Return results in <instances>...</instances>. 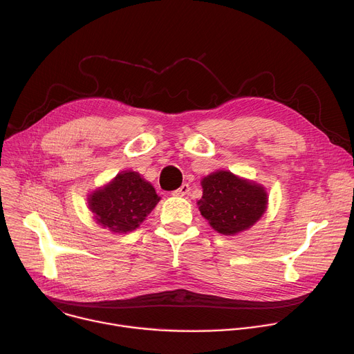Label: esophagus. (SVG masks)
Segmentation results:
<instances>
[{"label":"esophagus","instance_id":"34e87169","mask_svg":"<svg viewBox=\"0 0 354 354\" xmlns=\"http://www.w3.org/2000/svg\"><path fill=\"white\" fill-rule=\"evenodd\" d=\"M189 190H190L189 185H187V183H183V185H182L179 189L174 190V192H172V194H174V196H179V197H182V196L187 194V193H189Z\"/></svg>","mask_w":354,"mask_h":354}]
</instances>
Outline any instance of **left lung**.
<instances>
[{
  "mask_svg": "<svg viewBox=\"0 0 354 354\" xmlns=\"http://www.w3.org/2000/svg\"><path fill=\"white\" fill-rule=\"evenodd\" d=\"M203 196L197 201L200 214L223 235H236L257 224L268 209L263 185L230 171H216L201 179Z\"/></svg>",
  "mask_w": 354,
  "mask_h": 354,
  "instance_id": "8db88e82",
  "label": "left lung"
}]
</instances>
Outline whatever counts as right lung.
Listing matches in <instances>:
<instances>
[{
	"instance_id": "obj_1",
	"label": "right lung",
	"mask_w": 354,
	"mask_h": 354,
	"mask_svg": "<svg viewBox=\"0 0 354 354\" xmlns=\"http://www.w3.org/2000/svg\"><path fill=\"white\" fill-rule=\"evenodd\" d=\"M160 200L154 186L138 172L122 171L88 194V206L97 225L127 234L140 227Z\"/></svg>"
}]
</instances>
